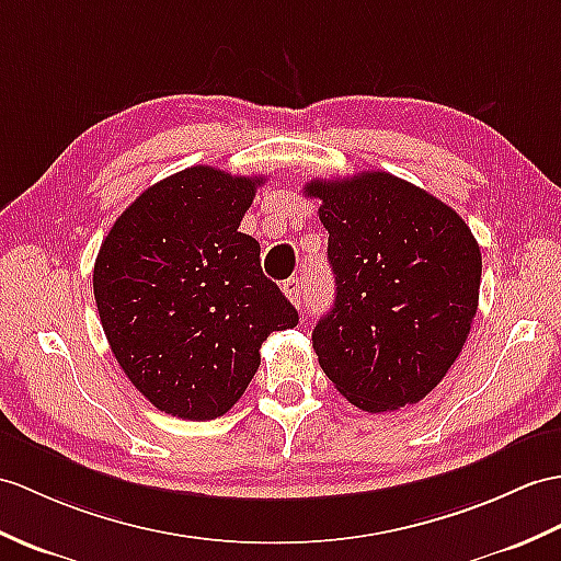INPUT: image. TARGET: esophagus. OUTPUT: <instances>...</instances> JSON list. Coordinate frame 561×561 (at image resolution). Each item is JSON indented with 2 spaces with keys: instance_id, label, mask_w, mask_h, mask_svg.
Wrapping results in <instances>:
<instances>
[{
  "instance_id": "1",
  "label": "esophagus",
  "mask_w": 561,
  "mask_h": 561,
  "mask_svg": "<svg viewBox=\"0 0 561 561\" xmlns=\"http://www.w3.org/2000/svg\"><path fill=\"white\" fill-rule=\"evenodd\" d=\"M282 291H284V296L289 298V301H291L296 308L304 306V301H306V289H304V282L298 279V277L286 279V282L282 284Z\"/></svg>"
}]
</instances>
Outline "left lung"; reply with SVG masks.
Segmentation results:
<instances>
[{
  "instance_id": "8db88e82",
  "label": "left lung",
  "mask_w": 561,
  "mask_h": 561,
  "mask_svg": "<svg viewBox=\"0 0 561 561\" xmlns=\"http://www.w3.org/2000/svg\"><path fill=\"white\" fill-rule=\"evenodd\" d=\"M336 298L312 330L320 368L368 413L421 401L459 358L478 310L480 245L435 195L389 172L312 179Z\"/></svg>"
}]
</instances>
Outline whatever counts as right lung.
Wrapping results in <instances>:
<instances>
[{"label": "right lung", "instance_id": "obj_1", "mask_svg": "<svg viewBox=\"0 0 561 561\" xmlns=\"http://www.w3.org/2000/svg\"><path fill=\"white\" fill-rule=\"evenodd\" d=\"M263 176L188 167L126 207L102 241L95 304L112 354L154 409L213 421L241 399L272 332L298 312L239 231Z\"/></svg>", "mask_w": 561, "mask_h": 561}]
</instances>
